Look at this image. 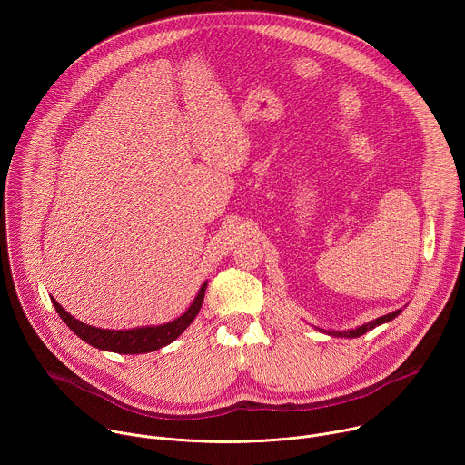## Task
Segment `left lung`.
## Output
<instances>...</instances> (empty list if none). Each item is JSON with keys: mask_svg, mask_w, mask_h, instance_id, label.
I'll list each match as a JSON object with an SVG mask.
<instances>
[{"mask_svg": "<svg viewBox=\"0 0 465 465\" xmlns=\"http://www.w3.org/2000/svg\"><path fill=\"white\" fill-rule=\"evenodd\" d=\"M400 312H401V309H400V311H393V312H390V314H384V316H381V318H377V320H371V322H368V323H364V325H359L357 329H348V331H325V329H318V331H323V333H327V335H331V337L355 339V337H361V335L368 333L370 329H373V327H377V325H381V323H384V322L393 320Z\"/></svg>", "mask_w": 465, "mask_h": 465, "instance_id": "obj_1", "label": "left lung"}]
</instances>
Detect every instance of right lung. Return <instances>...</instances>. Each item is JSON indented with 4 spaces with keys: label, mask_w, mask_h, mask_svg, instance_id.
<instances>
[{
    "label": "right lung",
    "mask_w": 465,
    "mask_h": 465,
    "mask_svg": "<svg viewBox=\"0 0 465 465\" xmlns=\"http://www.w3.org/2000/svg\"><path fill=\"white\" fill-rule=\"evenodd\" d=\"M208 282L203 283L201 291H198L196 298L189 305V309L174 318L173 322L162 323V325H149V327H134V329H101L94 325H86L84 322L74 318L68 311H65L53 296L51 302L58 312V316L64 320V323L68 325L77 337H81L86 344L99 348L103 351H114L121 355H138V353H149L156 351L173 341H176L183 331L189 327V323L194 320L204 302V292H206Z\"/></svg>",
    "instance_id": "obj_1"
}]
</instances>
